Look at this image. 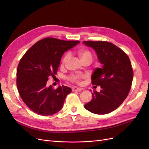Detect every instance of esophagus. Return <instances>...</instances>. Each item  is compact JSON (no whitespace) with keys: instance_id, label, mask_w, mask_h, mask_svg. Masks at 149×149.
<instances>
[{"instance_id":"obj_1","label":"esophagus","mask_w":149,"mask_h":149,"mask_svg":"<svg viewBox=\"0 0 149 149\" xmlns=\"http://www.w3.org/2000/svg\"><path fill=\"white\" fill-rule=\"evenodd\" d=\"M81 88H77V87H73L72 88V91H81Z\"/></svg>"}]
</instances>
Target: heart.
Masks as SVG:
<instances>
[{
    "mask_svg": "<svg viewBox=\"0 0 149 149\" xmlns=\"http://www.w3.org/2000/svg\"><path fill=\"white\" fill-rule=\"evenodd\" d=\"M79 55L80 58H81L83 61H85L86 60H89L92 61L93 60V55L91 52L89 50H81L79 52ZM71 58V53L70 52L66 53L65 56H63L62 59L61 64L63 65H65L66 64V63L68 61V60ZM86 77V75L84 74L81 73H71L67 77V79L69 81L76 83V84H79L81 83V80L84 79Z\"/></svg>",
    "mask_w": 149,
    "mask_h": 149,
    "instance_id": "obj_1",
    "label": "heart"
}]
</instances>
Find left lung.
Here are the masks:
<instances>
[{"label":"left lung","instance_id":"left-lung-1","mask_svg":"<svg viewBox=\"0 0 149 149\" xmlns=\"http://www.w3.org/2000/svg\"><path fill=\"white\" fill-rule=\"evenodd\" d=\"M83 43L96 51L103 65L91 76L92 84L100 86L101 91H94L92 100L84 107L94 114H108L120 106L130 91L134 75L130 59L124 51L109 42L83 41Z\"/></svg>","mask_w":149,"mask_h":149}]
</instances>
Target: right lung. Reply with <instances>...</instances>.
I'll return each instance as SVG.
<instances>
[{"mask_svg":"<svg viewBox=\"0 0 149 149\" xmlns=\"http://www.w3.org/2000/svg\"><path fill=\"white\" fill-rule=\"evenodd\" d=\"M79 43L52 37L35 43L22 56L17 67V86L20 96L35 113L44 116L56 113L63 107L69 87H47L49 77H55L63 53Z\"/></svg>","mask_w":149,"mask_h":149,"instance_id":"add662e5","label":"right lung"}]
</instances>
